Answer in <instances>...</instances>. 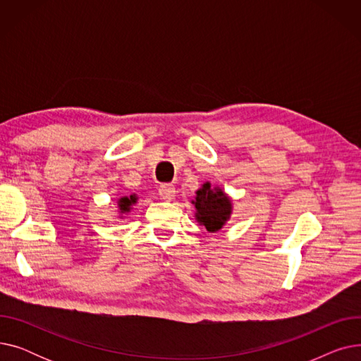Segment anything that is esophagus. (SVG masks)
Returning <instances> with one entry per match:
<instances>
[{"label": "esophagus", "mask_w": 361, "mask_h": 361, "mask_svg": "<svg viewBox=\"0 0 361 361\" xmlns=\"http://www.w3.org/2000/svg\"><path fill=\"white\" fill-rule=\"evenodd\" d=\"M158 192L164 200H173L176 196V187L173 184H161Z\"/></svg>", "instance_id": "obj_1"}]
</instances>
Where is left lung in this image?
I'll return each instance as SVG.
<instances>
[{"label": "left lung", "mask_w": 361, "mask_h": 361, "mask_svg": "<svg viewBox=\"0 0 361 361\" xmlns=\"http://www.w3.org/2000/svg\"><path fill=\"white\" fill-rule=\"evenodd\" d=\"M195 199L192 203L196 207V221L204 226L206 231L216 233L228 222L233 214V202L222 188H212L211 183L206 181L196 192Z\"/></svg>", "instance_id": "obj_1"}]
</instances>
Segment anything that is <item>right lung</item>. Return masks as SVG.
<instances>
[{"label": "right lung", "mask_w": 361, "mask_h": 361, "mask_svg": "<svg viewBox=\"0 0 361 361\" xmlns=\"http://www.w3.org/2000/svg\"><path fill=\"white\" fill-rule=\"evenodd\" d=\"M137 196L133 193V195H130V196H124V197H120L118 199V211H120V214L123 215V214H128L130 211H131V206L133 204H136L137 203Z\"/></svg>", "instance_id": "add662e5"}]
</instances>
